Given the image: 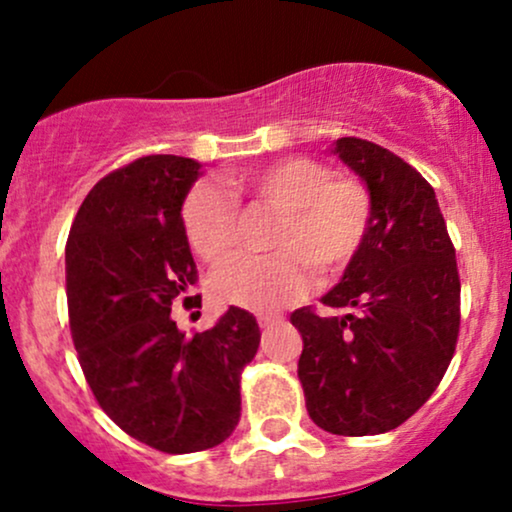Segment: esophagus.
Wrapping results in <instances>:
<instances>
[{"mask_svg": "<svg viewBox=\"0 0 512 512\" xmlns=\"http://www.w3.org/2000/svg\"><path fill=\"white\" fill-rule=\"evenodd\" d=\"M281 320H284V317L276 315V313H264V315H257V322H260V327H274V325H279Z\"/></svg>", "mask_w": 512, "mask_h": 512, "instance_id": "esophagus-1", "label": "esophagus"}]
</instances>
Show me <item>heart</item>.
Masks as SVG:
<instances>
[{"mask_svg":"<svg viewBox=\"0 0 512 512\" xmlns=\"http://www.w3.org/2000/svg\"><path fill=\"white\" fill-rule=\"evenodd\" d=\"M226 185L237 199L250 197L279 214L269 233L274 252L233 255L214 272V296L238 308L274 310L298 301L310 289V269L322 279L342 274L373 223L366 182L334 175L327 163L308 156L243 170ZM232 198L214 182H197L182 202V231L204 262H219L236 243L238 207Z\"/></svg>","mask_w":512,"mask_h":512,"instance_id":"heart-1","label":"heart"}]
</instances>
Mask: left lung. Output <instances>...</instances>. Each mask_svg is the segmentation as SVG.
I'll use <instances>...</instances> for the list:
<instances>
[{
    "label": "left lung",
    "instance_id": "8db88e82",
    "mask_svg": "<svg viewBox=\"0 0 512 512\" xmlns=\"http://www.w3.org/2000/svg\"><path fill=\"white\" fill-rule=\"evenodd\" d=\"M339 158L366 180L373 223L322 305L291 313L303 337L305 407L334 436L402 426L436 392L460 334V272L428 180L390 149L342 137Z\"/></svg>",
    "mask_w": 512,
    "mask_h": 512
}]
</instances>
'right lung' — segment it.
Segmentation results:
<instances>
[{"instance_id": "right-lung-1", "label": "right lung", "mask_w": 512, "mask_h": 512, "mask_svg": "<svg viewBox=\"0 0 512 512\" xmlns=\"http://www.w3.org/2000/svg\"><path fill=\"white\" fill-rule=\"evenodd\" d=\"M199 175L182 156H144L93 185L69 228V330L84 378L127 436L185 455L214 448L240 421V375L260 346L236 305L185 337L173 303L202 308L180 209Z\"/></svg>"}]
</instances>
